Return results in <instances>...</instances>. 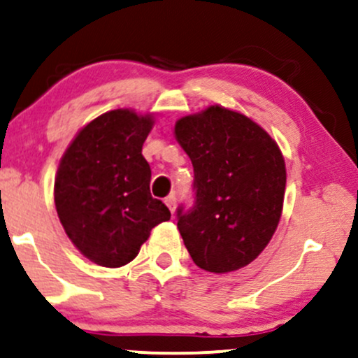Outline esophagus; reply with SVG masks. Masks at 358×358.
<instances>
[{"label": "esophagus", "mask_w": 358, "mask_h": 358, "mask_svg": "<svg viewBox=\"0 0 358 358\" xmlns=\"http://www.w3.org/2000/svg\"><path fill=\"white\" fill-rule=\"evenodd\" d=\"M165 203H166V207L170 208V212L173 213L175 212V203H176V196L173 195V193H171V195H168L166 199H165Z\"/></svg>", "instance_id": "34e87169"}]
</instances>
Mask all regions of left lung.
<instances>
[{
    "instance_id": "1",
    "label": "left lung",
    "mask_w": 358,
    "mask_h": 358,
    "mask_svg": "<svg viewBox=\"0 0 358 358\" xmlns=\"http://www.w3.org/2000/svg\"><path fill=\"white\" fill-rule=\"evenodd\" d=\"M175 136L195 175V202L176 210L185 248L208 273L244 268L281 219L286 166L276 141L252 119L220 106L176 121Z\"/></svg>"
}]
</instances>
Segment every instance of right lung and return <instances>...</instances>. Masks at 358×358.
<instances>
[{"mask_svg": "<svg viewBox=\"0 0 358 358\" xmlns=\"http://www.w3.org/2000/svg\"><path fill=\"white\" fill-rule=\"evenodd\" d=\"M153 122L129 109L109 110L82 127L60 159L59 219L73 245L104 268L133 261L151 229L171 217L151 196V168L141 155Z\"/></svg>", "mask_w": 358, "mask_h": 358, "instance_id": "obj_1", "label": "right lung"}]
</instances>
